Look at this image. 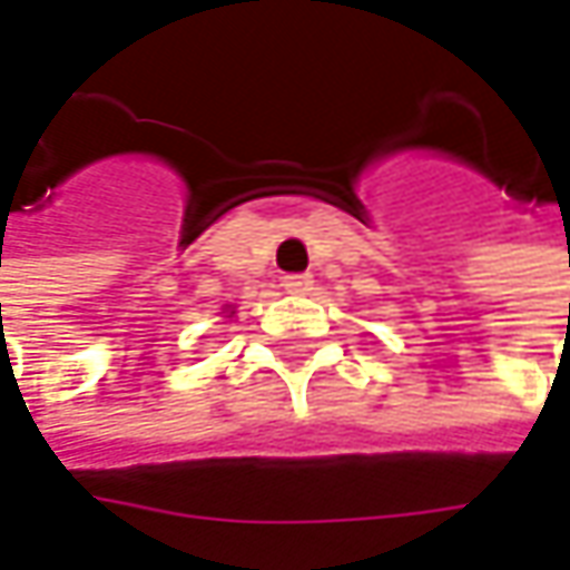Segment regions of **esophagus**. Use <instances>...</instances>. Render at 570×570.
Instances as JSON below:
<instances>
[{
    "label": "esophagus",
    "mask_w": 570,
    "mask_h": 570,
    "mask_svg": "<svg viewBox=\"0 0 570 570\" xmlns=\"http://www.w3.org/2000/svg\"><path fill=\"white\" fill-rule=\"evenodd\" d=\"M284 289L286 293H309L312 289V277L309 274H286L284 277Z\"/></svg>",
    "instance_id": "esophagus-1"
}]
</instances>
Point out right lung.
Segmentation results:
<instances>
[{"instance_id": "add662e5", "label": "right lung", "mask_w": 570, "mask_h": 570, "mask_svg": "<svg viewBox=\"0 0 570 570\" xmlns=\"http://www.w3.org/2000/svg\"><path fill=\"white\" fill-rule=\"evenodd\" d=\"M229 315H233V312H229Z\"/></svg>"}]
</instances>
